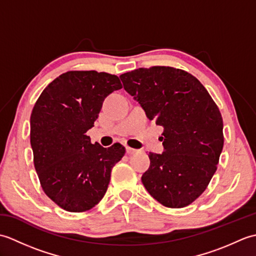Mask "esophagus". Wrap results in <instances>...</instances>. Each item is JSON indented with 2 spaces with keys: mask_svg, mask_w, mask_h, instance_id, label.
I'll return each mask as SVG.
<instances>
[{
  "mask_svg": "<svg viewBox=\"0 0 256 256\" xmlns=\"http://www.w3.org/2000/svg\"><path fill=\"white\" fill-rule=\"evenodd\" d=\"M138 152V150H135V148H128H128H126V153H128V154H130V155L136 154Z\"/></svg>",
  "mask_w": 256,
  "mask_h": 256,
  "instance_id": "obj_1",
  "label": "esophagus"
}]
</instances>
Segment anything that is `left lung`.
<instances>
[{
    "label": "left lung",
    "mask_w": 256,
    "mask_h": 256,
    "mask_svg": "<svg viewBox=\"0 0 256 256\" xmlns=\"http://www.w3.org/2000/svg\"><path fill=\"white\" fill-rule=\"evenodd\" d=\"M120 78L146 116L164 128V152L148 154L144 187L165 206L190 204L214 175L224 148L218 106L200 81L182 69L140 68Z\"/></svg>",
    "instance_id": "1"
}]
</instances>
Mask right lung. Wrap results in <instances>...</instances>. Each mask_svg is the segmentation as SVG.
Wrapping results in <instances>:
<instances>
[{
  "label": "right lung",
  "mask_w": 256,
  "mask_h": 256,
  "mask_svg": "<svg viewBox=\"0 0 256 256\" xmlns=\"http://www.w3.org/2000/svg\"><path fill=\"white\" fill-rule=\"evenodd\" d=\"M122 88L106 72H68L46 86L30 116V146L42 188L70 212L99 204L111 170L125 154L121 144L104 148L86 133L99 116L102 103Z\"/></svg>",
  "instance_id": "1"
}]
</instances>
